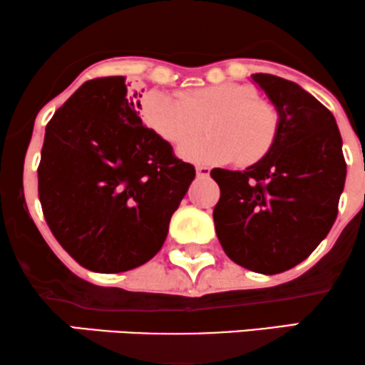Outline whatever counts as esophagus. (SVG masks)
<instances>
[{"mask_svg": "<svg viewBox=\"0 0 365 365\" xmlns=\"http://www.w3.org/2000/svg\"><path fill=\"white\" fill-rule=\"evenodd\" d=\"M196 175H198V178H208V175H210V169L205 165H198L196 167Z\"/></svg>", "mask_w": 365, "mask_h": 365, "instance_id": "obj_1", "label": "esophagus"}]
</instances>
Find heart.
Segmentation results:
<instances>
[{
  "label": "heart",
  "mask_w": 365,
  "mask_h": 365,
  "mask_svg": "<svg viewBox=\"0 0 365 365\" xmlns=\"http://www.w3.org/2000/svg\"><path fill=\"white\" fill-rule=\"evenodd\" d=\"M141 115L167 143L182 146L203 133L210 136L184 146L187 160L240 165L257 163L271 151L279 130V113L257 98L247 84L222 83L193 88L181 94L153 89L143 100Z\"/></svg>",
  "instance_id": "b5f03b06"
}]
</instances>
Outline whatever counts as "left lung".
Masks as SVG:
<instances>
[{"label": "left lung", "instance_id": "8db88e82", "mask_svg": "<svg viewBox=\"0 0 365 365\" xmlns=\"http://www.w3.org/2000/svg\"><path fill=\"white\" fill-rule=\"evenodd\" d=\"M279 113L274 146L247 170L214 169L217 237L241 267L279 274L304 262L338 215L346 162L333 113L300 86L253 73Z\"/></svg>", "mask_w": 365, "mask_h": 365}]
</instances>
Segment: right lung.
<instances>
[{"mask_svg":"<svg viewBox=\"0 0 365 365\" xmlns=\"http://www.w3.org/2000/svg\"><path fill=\"white\" fill-rule=\"evenodd\" d=\"M125 77L86 81L46 125L38 193L53 236L89 271L153 259L195 179L165 139L143 125Z\"/></svg>","mask_w":365,"mask_h":365,"instance_id":"1","label":"right lung"}]
</instances>
